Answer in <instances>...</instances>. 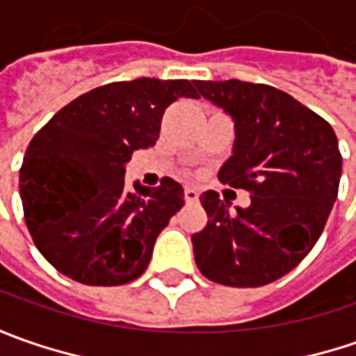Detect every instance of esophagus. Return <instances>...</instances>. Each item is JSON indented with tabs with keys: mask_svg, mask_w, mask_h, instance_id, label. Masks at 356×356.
<instances>
[{
	"mask_svg": "<svg viewBox=\"0 0 356 356\" xmlns=\"http://www.w3.org/2000/svg\"><path fill=\"white\" fill-rule=\"evenodd\" d=\"M184 200H186V204H196V202L200 200L198 190H196V188H186Z\"/></svg>",
	"mask_w": 356,
	"mask_h": 356,
	"instance_id": "1",
	"label": "esophagus"
}]
</instances>
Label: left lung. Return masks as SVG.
I'll return each mask as SVG.
<instances>
[{"mask_svg":"<svg viewBox=\"0 0 356 356\" xmlns=\"http://www.w3.org/2000/svg\"><path fill=\"white\" fill-rule=\"evenodd\" d=\"M234 120L220 182L252 194L248 208L208 190L206 227L192 236L196 266L229 287H259L289 273L321 236L343 170L335 130L291 95L243 81H194Z\"/></svg>","mask_w":356,"mask_h":356,"instance_id":"8db88e82","label":"left lung"}]
</instances>
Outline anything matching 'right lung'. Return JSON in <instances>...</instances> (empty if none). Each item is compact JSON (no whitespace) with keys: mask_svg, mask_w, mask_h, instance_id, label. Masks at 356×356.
Segmentation results:
<instances>
[{"mask_svg":"<svg viewBox=\"0 0 356 356\" xmlns=\"http://www.w3.org/2000/svg\"><path fill=\"white\" fill-rule=\"evenodd\" d=\"M198 99L186 79L108 83L63 106L33 136L19 170L25 224L37 250L63 275L87 285L140 277L158 234L184 206L172 178L124 188L134 150L154 146L164 111Z\"/></svg>","mask_w":356,"mask_h":356,"instance_id":"1","label":"right lung"}]
</instances>
